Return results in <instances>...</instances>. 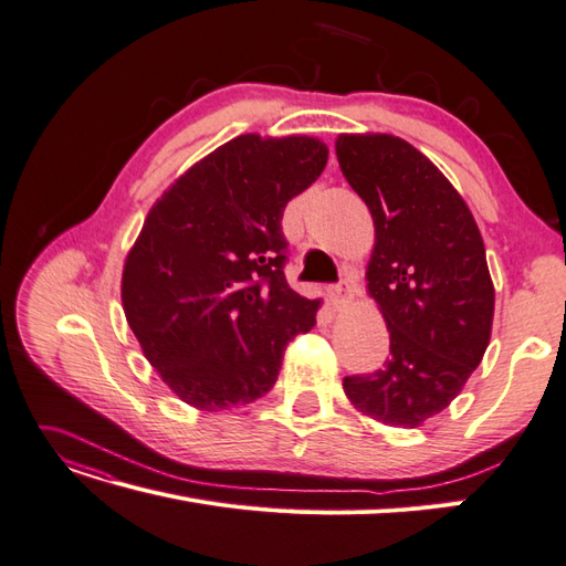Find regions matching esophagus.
<instances>
[{
    "label": "esophagus",
    "instance_id": "34e87169",
    "mask_svg": "<svg viewBox=\"0 0 566 566\" xmlns=\"http://www.w3.org/2000/svg\"><path fill=\"white\" fill-rule=\"evenodd\" d=\"M356 296V284L354 282H339L337 286H329L327 289V298H329V306L335 311H344Z\"/></svg>",
    "mask_w": 566,
    "mask_h": 566
}]
</instances>
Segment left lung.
<instances>
[{
	"label": "left lung",
	"instance_id": "left-lung-1",
	"mask_svg": "<svg viewBox=\"0 0 566 566\" xmlns=\"http://www.w3.org/2000/svg\"><path fill=\"white\" fill-rule=\"evenodd\" d=\"M335 150L373 217L366 289L389 329L385 366L344 378V392L373 421L418 428L457 399L490 344L485 243L457 188L411 143L339 134Z\"/></svg>",
	"mask_w": 566,
	"mask_h": 566
}]
</instances>
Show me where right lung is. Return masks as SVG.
Listing matches in <instances>:
<instances>
[{"label": "right lung", "mask_w": 566, "mask_h": 566, "mask_svg": "<svg viewBox=\"0 0 566 566\" xmlns=\"http://www.w3.org/2000/svg\"><path fill=\"white\" fill-rule=\"evenodd\" d=\"M313 136L243 134L188 167L155 200L124 260L122 306L145 358L188 407L265 397L286 344L321 301L284 277L282 214L321 177Z\"/></svg>", "instance_id": "add662e5"}]
</instances>
